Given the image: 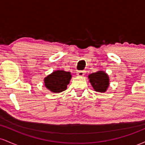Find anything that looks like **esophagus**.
<instances>
[{
    "label": "esophagus",
    "instance_id": "obj_1",
    "mask_svg": "<svg viewBox=\"0 0 145 145\" xmlns=\"http://www.w3.org/2000/svg\"><path fill=\"white\" fill-rule=\"evenodd\" d=\"M84 74H85V71H78L77 72L78 76H83Z\"/></svg>",
    "mask_w": 145,
    "mask_h": 145
}]
</instances>
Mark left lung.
<instances>
[{
    "instance_id": "1",
    "label": "left lung",
    "mask_w": 145,
    "mask_h": 145,
    "mask_svg": "<svg viewBox=\"0 0 145 145\" xmlns=\"http://www.w3.org/2000/svg\"><path fill=\"white\" fill-rule=\"evenodd\" d=\"M88 77L95 91L101 93L106 92L110 84L109 77L106 72L99 71L89 75Z\"/></svg>"
}]
</instances>
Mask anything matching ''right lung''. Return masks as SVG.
I'll list each match as a JSON object with an SVG mask.
<instances>
[{"label": "right lung", "instance_id": "right-lung-1", "mask_svg": "<svg viewBox=\"0 0 145 145\" xmlns=\"http://www.w3.org/2000/svg\"><path fill=\"white\" fill-rule=\"evenodd\" d=\"M71 78V73L63 70H57L44 78L45 86L53 93H61L67 89Z\"/></svg>", "mask_w": 145, "mask_h": 145}]
</instances>
